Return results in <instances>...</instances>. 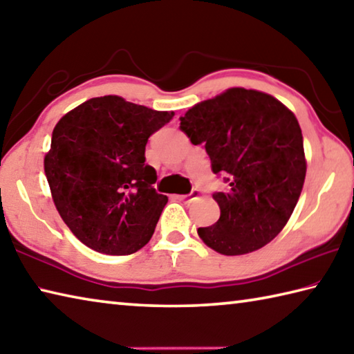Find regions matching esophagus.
<instances>
[{"mask_svg":"<svg viewBox=\"0 0 354 354\" xmlns=\"http://www.w3.org/2000/svg\"><path fill=\"white\" fill-rule=\"evenodd\" d=\"M196 196H199V190L198 189H192V192H190V194L189 195H181V196H179V198H181V199H190V198H196Z\"/></svg>","mask_w":354,"mask_h":354,"instance_id":"obj_1","label":"esophagus"}]
</instances>
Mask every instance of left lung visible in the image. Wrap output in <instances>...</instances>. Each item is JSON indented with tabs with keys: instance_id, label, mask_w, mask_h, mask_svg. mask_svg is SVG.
Returning a JSON list of instances; mask_svg holds the SVG:
<instances>
[{
	"instance_id": "left-lung-1",
	"label": "left lung",
	"mask_w": 354,
	"mask_h": 354,
	"mask_svg": "<svg viewBox=\"0 0 354 354\" xmlns=\"http://www.w3.org/2000/svg\"><path fill=\"white\" fill-rule=\"evenodd\" d=\"M179 128L204 145L212 171L227 183L215 192L220 220L198 235L216 252L243 255L272 241L299 201L306 175L295 115L275 97L230 88L185 113Z\"/></svg>"
}]
</instances>
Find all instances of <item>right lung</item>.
Returning <instances> with one entry per match:
<instances>
[{"label": "right lung", "mask_w": 354, "mask_h": 354, "mask_svg": "<svg viewBox=\"0 0 354 354\" xmlns=\"http://www.w3.org/2000/svg\"><path fill=\"white\" fill-rule=\"evenodd\" d=\"M173 115L104 95L55 125L44 173L63 221L88 248L130 255L150 241L169 198L153 187L145 145Z\"/></svg>", "instance_id": "1"}]
</instances>
